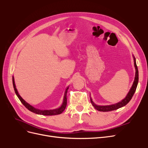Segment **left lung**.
I'll return each mask as SVG.
<instances>
[{
  "instance_id": "left-lung-1",
  "label": "left lung",
  "mask_w": 148,
  "mask_h": 148,
  "mask_svg": "<svg viewBox=\"0 0 148 148\" xmlns=\"http://www.w3.org/2000/svg\"><path fill=\"white\" fill-rule=\"evenodd\" d=\"M134 64H135V69H136L135 78V80H134L133 84L130 89V90L126 97H125V99H123L121 102H118L115 104H112V105H110V106H97L96 104H95V103L93 102L91 98L90 101H91V104L96 110L101 111V112H109V111L117 110V109L120 108V107H123L125 105H127L130 102V101L132 99L133 96L134 95V94H135V92L137 85H138V67H137V65L136 64V60H135V57H134Z\"/></svg>"
}]
</instances>
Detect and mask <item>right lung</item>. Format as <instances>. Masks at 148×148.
<instances>
[{
	"mask_svg": "<svg viewBox=\"0 0 148 148\" xmlns=\"http://www.w3.org/2000/svg\"><path fill=\"white\" fill-rule=\"evenodd\" d=\"M12 81H13V88H14V90H15V92L16 93V96H18V99H20V101H21L22 104H23L25 106L26 108L28 109L31 112H32L37 114H39V115H55L60 114L61 113L63 112L64 110L65 109L66 106V94H67V91H68V89H69V87L66 89L65 92L64 97V101H63V103H62V104L60 107H59V108H58V109H53V110H39V109L34 108V107L29 105L28 103H27L25 100L22 99V97L20 96L18 92V91L16 90V88L15 84V82H14V78H13V77H12Z\"/></svg>",
	"mask_w": 148,
	"mask_h": 148,
	"instance_id": "1",
	"label": "right lung"
}]
</instances>
